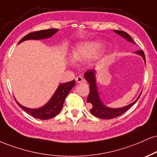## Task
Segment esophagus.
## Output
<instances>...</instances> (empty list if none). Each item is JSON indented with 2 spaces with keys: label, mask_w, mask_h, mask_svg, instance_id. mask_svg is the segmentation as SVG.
I'll list each match as a JSON object with an SVG mask.
<instances>
[{
  "label": "esophagus",
  "mask_w": 157,
  "mask_h": 157,
  "mask_svg": "<svg viewBox=\"0 0 157 157\" xmlns=\"http://www.w3.org/2000/svg\"><path fill=\"white\" fill-rule=\"evenodd\" d=\"M75 80H76V82L77 83H80V82H82L84 81V79L83 77H81V76H77L76 78H75Z\"/></svg>",
  "instance_id": "obj_1"
}]
</instances>
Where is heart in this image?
<instances>
[{"instance_id": "1", "label": "heart", "mask_w": 157, "mask_h": 157, "mask_svg": "<svg viewBox=\"0 0 157 157\" xmlns=\"http://www.w3.org/2000/svg\"><path fill=\"white\" fill-rule=\"evenodd\" d=\"M102 45L98 42H86L79 44L72 51V58L76 61H84L97 55Z\"/></svg>"}]
</instances>
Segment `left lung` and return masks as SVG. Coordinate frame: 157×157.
<instances>
[{
    "instance_id": "left-lung-1",
    "label": "left lung",
    "mask_w": 157,
    "mask_h": 157,
    "mask_svg": "<svg viewBox=\"0 0 157 157\" xmlns=\"http://www.w3.org/2000/svg\"><path fill=\"white\" fill-rule=\"evenodd\" d=\"M113 31H114L115 33H116L117 34L121 36L122 37L126 39L128 41H130V42L132 43H135L134 42L133 39H132V37L130 36L127 33H126L125 31H117V30H113ZM135 52L138 55H140L145 61V54L143 50L135 51ZM84 76L86 80H87V82L89 83L90 91L89 94H88V98H87V102L90 103L92 105V107L91 109H90V112L91 113V114L94 115V116L97 117V118H101V119H112V118H116V117L124 114V113L126 112L130 107H132L133 105H135L136 101L138 100L141 95L140 94L138 97V98H137L134 102L127 105V106L121 107V108H109V107H107L105 106V105H103V103H101V100L99 99V94H98L97 89V86H96L95 71L92 70V69H89V70H88L84 74Z\"/></svg>"
}]
</instances>
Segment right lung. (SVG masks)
<instances>
[{
  "label": "right lung",
  "mask_w": 157,
  "mask_h": 157,
  "mask_svg": "<svg viewBox=\"0 0 157 157\" xmlns=\"http://www.w3.org/2000/svg\"><path fill=\"white\" fill-rule=\"evenodd\" d=\"M57 31L58 29H56V28H50V29L31 32V33L25 36L19 43H21L22 41L28 40V39H36V40H38V39H46V38L51 37ZM75 80H71L70 82L59 85L56 93L54 94V95L51 98L49 102L47 103L44 106L40 107V108H27V107L22 106L20 104H19L17 101H16L19 105V107H21L23 110L28 113V114L31 115V116L41 120L50 119V118H54L55 116H57L58 113H60V111L61 110L66 97H67L68 94L69 93L71 88L75 86Z\"/></svg>",
  "instance_id": "right-lung-1"
}]
</instances>
